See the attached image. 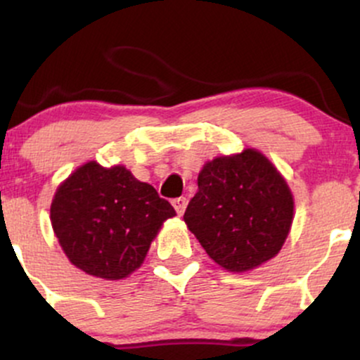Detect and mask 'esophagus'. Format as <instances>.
Listing matches in <instances>:
<instances>
[{"label": "esophagus", "instance_id": "esophagus-1", "mask_svg": "<svg viewBox=\"0 0 360 360\" xmlns=\"http://www.w3.org/2000/svg\"><path fill=\"white\" fill-rule=\"evenodd\" d=\"M186 205H188V200H186L184 196L176 198V200H172V206H174V210H176L177 214H183V213H184Z\"/></svg>", "mask_w": 360, "mask_h": 360}]
</instances>
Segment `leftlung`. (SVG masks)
<instances>
[{
    "label": "left lung",
    "mask_w": 360,
    "mask_h": 360,
    "mask_svg": "<svg viewBox=\"0 0 360 360\" xmlns=\"http://www.w3.org/2000/svg\"><path fill=\"white\" fill-rule=\"evenodd\" d=\"M292 206L278 169L247 148L206 164L184 221L214 262L243 272L281 250L291 229Z\"/></svg>",
    "instance_id": "obj_1"
}]
</instances>
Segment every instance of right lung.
Masks as SVG:
<instances>
[{"instance_id": "1", "label": "right lung", "mask_w": 360, "mask_h": 360, "mask_svg": "<svg viewBox=\"0 0 360 360\" xmlns=\"http://www.w3.org/2000/svg\"><path fill=\"white\" fill-rule=\"evenodd\" d=\"M176 212L150 184L123 166L88 162L57 189L53 232L69 260L86 274L123 279L146 259L150 242Z\"/></svg>"}]
</instances>
